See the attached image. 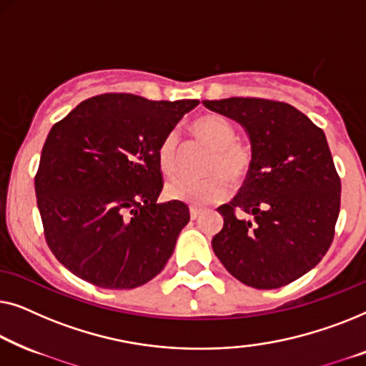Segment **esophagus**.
Wrapping results in <instances>:
<instances>
[{"label": "esophagus", "mask_w": 366, "mask_h": 366, "mask_svg": "<svg viewBox=\"0 0 366 366\" xmlns=\"http://www.w3.org/2000/svg\"><path fill=\"white\" fill-rule=\"evenodd\" d=\"M200 215V209H197V207H190V219L192 220H195Z\"/></svg>", "instance_id": "esophagus-1"}]
</instances>
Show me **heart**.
<instances>
[{
    "label": "heart",
    "mask_w": 366,
    "mask_h": 366,
    "mask_svg": "<svg viewBox=\"0 0 366 366\" xmlns=\"http://www.w3.org/2000/svg\"><path fill=\"white\" fill-rule=\"evenodd\" d=\"M190 132L210 149L200 181L176 179L166 185L169 199L192 207L222 202L230 194V182L240 185L250 176L254 166V149L249 142L237 139L232 122L219 114L200 116L190 124ZM157 166L166 176L179 171V136L169 132L157 146Z\"/></svg>",
    "instance_id": "heart-1"
}]
</instances>
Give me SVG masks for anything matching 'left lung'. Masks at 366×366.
<instances>
[{
  "label": "left lung",
  "instance_id": "1",
  "mask_svg": "<svg viewBox=\"0 0 366 366\" xmlns=\"http://www.w3.org/2000/svg\"><path fill=\"white\" fill-rule=\"evenodd\" d=\"M204 106L240 122L254 149L250 176L217 209L215 255L242 284L288 285L323 259L335 235L342 184L325 134L287 102L229 97Z\"/></svg>",
  "mask_w": 366,
  "mask_h": 366
}]
</instances>
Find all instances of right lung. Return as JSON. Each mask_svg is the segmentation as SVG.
<instances>
[{"instance_id":"obj_1","label":"right lung","mask_w":366,"mask_h":366,"mask_svg":"<svg viewBox=\"0 0 366 366\" xmlns=\"http://www.w3.org/2000/svg\"><path fill=\"white\" fill-rule=\"evenodd\" d=\"M197 99L147 101L107 92L51 127L34 177L46 244L76 277L101 288L147 284L187 225L164 187L157 146Z\"/></svg>"}]
</instances>
